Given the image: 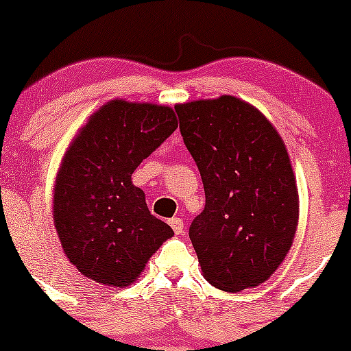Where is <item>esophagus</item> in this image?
I'll return each instance as SVG.
<instances>
[{
	"mask_svg": "<svg viewBox=\"0 0 351 351\" xmlns=\"http://www.w3.org/2000/svg\"><path fill=\"white\" fill-rule=\"evenodd\" d=\"M169 226H171V229L176 232V234H182L183 229H185V222H183L180 217L169 219Z\"/></svg>",
	"mask_w": 351,
	"mask_h": 351,
	"instance_id": "obj_1",
	"label": "esophagus"
}]
</instances>
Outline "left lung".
Wrapping results in <instances>:
<instances>
[{
	"instance_id": "left-lung-1",
	"label": "left lung",
	"mask_w": 351,
	"mask_h": 351,
	"mask_svg": "<svg viewBox=\"0 0 351 351\" xmlns=\"http://www.w3.org/2000/svg\"><path fill=\"white\" fill-rule=\"evenodd\" d=\"M175 110L205 190L189 231L204 277L226 292L263 284L289 253L299 219L284 141L256 108L228 95Z\"/></svg>"
}]
</instances>
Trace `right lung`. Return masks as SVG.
Wrapping results in <instances>:
<instances>
[{
  "label": "right lung",
  "mask_w": 351,
  "mask_h": 351,
  "mask_svg": "<svg viewBox=\"0 0 351 351\" xmlns=\"http://www.w3.org/2000/svg\"><path fill=\"white\" fill-rule=\"evenodd\" d=\"M176 127L169 107L113 100L67 149L56 180L54 224L66 256L91 280L130 285L173 236L130 176Z\"/></svg>",
  "instance_id": "right-lung-1"
}]
</instances>
